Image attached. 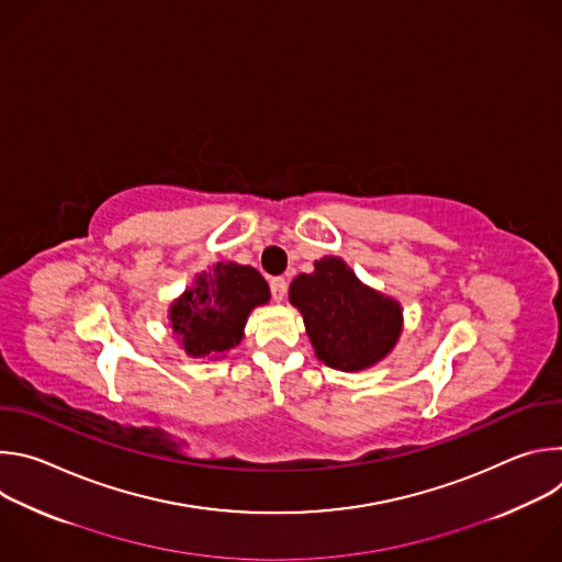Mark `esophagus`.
Masks as SVG:
<instances>
[{
  "label": "esophagus",
  "mask_w": 562,
  "mask_h": 562,
  "mask_svg": "<svg viewBox=\"0 0 562 562\" xmlns=\"http://www.w3.org/2000/svg\"><path fill=\"white\" fill-rule=\"evenodd\" d=\"M269 284H271V295H273V300H276V302H282L284 295H286L289 282H286L284 278H273Z\"/></svg>",
  "instance_id": "34e87169"
}]
</instances>
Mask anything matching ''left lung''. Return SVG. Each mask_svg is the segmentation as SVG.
Here are the masks:
<instances>
[{
	"label": "left lung",
	"instance_id": "8db88e82",
	"mask_svg": "<svg viewBox=\"0 0 562 562\" xmlns=\"http://www.w3.org/2000/svg\"><path fill=\"white\" fill-rule=\"evenodd\" d=\"M313 273H300L289 300L304 317L315 356L331 369L362 371L380 362L403 331V308L362 284L345 260H315Z\"/></svg>",
	"mask_w": 562,
	"mask_h": 562
}]
</instances>
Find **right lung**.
I'll use <instances>...</instances> for the list:
<instances>
[{
	"label": "right lung",
	"mask_w": 562,
	"mask_h": 562,
	"mask_svg": "<svg viewBox=\"0 0 562 562\" xmlns=\"http://www.w3.org/2000/svg\"><path fill=\"white\" fill-rule=\"evenodd\" d=\"M271 297L258 269L237 262H217L195 276L169 311L171 329L193 358L224 353L245 336L249 313Z\"/></svg>",
	"instance_id": "1"
}]
</instances>
